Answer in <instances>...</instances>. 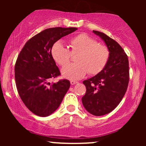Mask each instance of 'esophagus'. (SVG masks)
<instances>
[{
  "label": "esophagus",
  "instance_id": "obj_1",
  "mask_svg": "<svg viewBox=\"0 0 146 146\" xmlns=\"http://www.w3.org/2000/svg\"><path fill=\"white\" fill-rule=\"evenodd\" d=\"M70 82H71V85H74V84H76L77 83H78V82H77V81H73V80H71V81Z\"/></svg>",
  "mask_w": 146,
  "mask_h": 146
}]
</instances>
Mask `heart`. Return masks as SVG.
Segmentation results:
<instances>
[{
  "mask_svg": "<svg viewBox=\"0 0 146 146\" xmlns=\"http://www.w3.org/2000/svg\"><path fill=\"white\" fill-rule=\"evenodd\" d=\"M68 49L60 42L54 43L51 54L54 61L61 66L69 63L71 54H77L76 64L64 67L62 75L68 80H78L87 73L95 75L101 72L108 63L110 51L106 45L98 44L94 38L82 33L71 38Z\"/></svg>",
  "mask_w": 146,
  "mask_h": 146,
  "instance_id": "b5f03b06",
  "label": "heart"
}]
</instances>
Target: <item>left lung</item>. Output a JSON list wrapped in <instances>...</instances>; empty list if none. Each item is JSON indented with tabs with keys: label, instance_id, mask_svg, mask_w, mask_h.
I'll list each match as a JSON object with an SVG mask.
<instances>
[{
	"label": "left lung",
	"instance_id": "1",
	"mask_svg": "<svg viewBox=\"0 0 146 146\" xmlns=\"http://www.w3.org/2000/svg\"><path fill=\"white\" fill-rule=\"evenodd\" d=\"M93 32L104 41L110 58L100 73L83 82L86 91L82 102L88 113L102 116L115 109L124 96L129 82V63L124 50L116 41L100 31Z\"/></svg>",
	"mask_w": 146,
	"mask_h": 146
}]
</instances>
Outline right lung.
Returning <instances> with one entry per match:
<instances>
[{
    "label": "right lung",
    "mask_w": 146,
    "mask_h": 146,
    "mask_svg": "<svg viewBox=\"0 0 146 146\" xmlns=\"http://www.w3.org/2000/svg\"><path fill=\"white\" fill-rule=\"evenodd\" d=\"M77 29L54 27L43 30L27 42L18 55L14 68L16 88L27 108L38 116L46 117L56 111L69 88L68 80L49 82L60 75L51 50L58 40Z\"/></svg>",
    "instance_id": "right-lung-1"
}]
</instances>
